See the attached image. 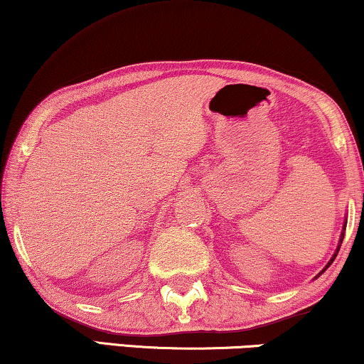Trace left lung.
<instances>
[{"instance_id": "8db88e82", "label": "left lung", "mask_w": 364, "mask_h": 364, "mask_svg": "<svg viewBox=\"0 0 364 364\" xmlns=\"http://www.w3.org/2000/svg\"><path fill=\"white\" fill-rule=\"evenodd\" d=\"M345 230H346V220H345V223H343V232H341V235H340V243H338V247H336V250H335V253H333L331 260L326 263V267H325V268H323V270H321L320 273H318V277H320V275H321V273H323V272H325V270H326V268H328V267H330L333 262H335V258H336V255H338V252H340V247H341V243H343V238H345ZM318 277H315V278H318Z\"/></svg>"}]
</instances>
